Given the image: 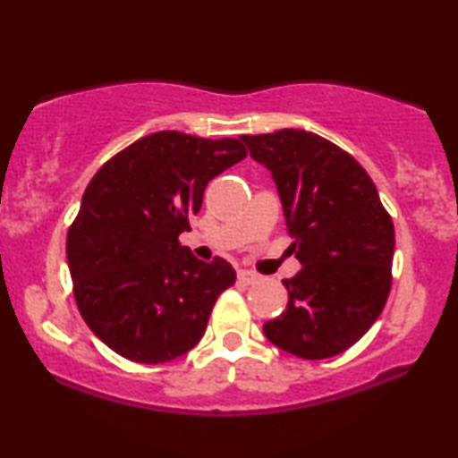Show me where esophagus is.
Segmentation results:
<instances>
[{
  "mask_svg": "<svg viewBox=\"0 0 458 458\" xmlns=\"http://www.w3.org/2000/svg\"><path fill=\"white\" fill-rule=\"evenodd\" d=\"M237 281H240L242 285H252L259 281V275L252 273V271H246V268H242L240 273H237Z\"/></svg>",
  "mask_w": 458,
  "mask_h": 458,
  "instance_id": "obj_1",
  "label": "esophagus"
}]
</instances>
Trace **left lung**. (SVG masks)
<instances>
[{"label":"left lung","mask_w":458,"mask_h":458,"mask_svg":"<svg viewBox=\"0 0 458 458\" xmlns=\"http://www.w3.org/2000/svg\"><path fill=\"white\" fill-rule=\"evenodd\" d=\"M277 185L290 252L302 268L285 279L287 309L267 321L275 346L321 360L354 346L392 287L394 223L371 177L340 146L300 129L242 135Z\"/></svg>","instance_id":"obj_1"}]
</instances>
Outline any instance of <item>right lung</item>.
<instances>
[{
  "label": "right lung",
  "instance_id": "add662e5",
  "mask_svg": "<svg viewBox=\"0 0 458 458\" xmlns=\"http://www.w3.org/2000/svg\"><path fill=\"white\" fill-rule=\"evenodd\" d=\"M248 156L240 140L160 131L93 174L66 235L72 293L110 350L160 365L202 340L216 298L235 284L227 260L181 246L210 179Z\"/></svg>",
  "mask_w": 458,
  "mask_h": 458
}]
</instances>
